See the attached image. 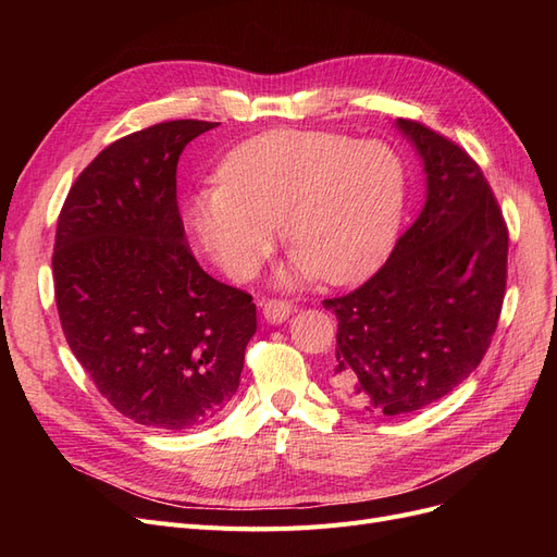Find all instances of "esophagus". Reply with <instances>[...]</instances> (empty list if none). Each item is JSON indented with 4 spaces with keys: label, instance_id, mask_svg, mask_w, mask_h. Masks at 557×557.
<instances>
[{
    "label": "esophagus",
    "instance_id": "34e87169",
    "mask_svg": "<svg viewBox=\"0 0 557 557\" xmlns=\"http://www.w3.org/2000/svg\"><path fill=\"white\" fill-rule=\"evenodd\" d=\"M295 311V305L288 299H267L264 307H262V313H264V320L267 323H283V320H288V315Z\"/></svg>",
    "mask_w": 557,
    "mask_h": 557
}]
</instances>
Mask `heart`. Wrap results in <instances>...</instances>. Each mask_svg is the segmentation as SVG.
Listing matches in <instances>:
<instances>
[{
    "label": "heart",
    "mask_w": 557,
    "mask_h": 557,
    "mask_svg": "<svg viewBox=\"0 0 557 557\" xmlns=\"http://www.w3.org/2000/svg\"><path fill=\"white\" fill-rule=\"evenodd\" d=\"M409 181L391 146L330 132H272L239 146L221 185L193 197L190 223L209 256L246 276L272 242L293 250L288 276L348 283L397 244Z\"/></svg>",
    "instance_id": "1"
}]
</instances>
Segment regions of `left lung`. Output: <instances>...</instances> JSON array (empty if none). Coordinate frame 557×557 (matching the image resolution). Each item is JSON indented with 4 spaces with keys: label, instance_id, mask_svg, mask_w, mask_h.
Returning a JSON list of instances; mask_svg holds the SVG:
<instances>
[{
    "label": "left lung",
    "instance_id": "left-lung-1",
    "mask_svg": "<svg viewBox=\"0 0 557 557\" xmlns=\"http://www.w3.org/2000/svg\"><path fill=\"white\" fill-rule=\"evenodd\" d=\"M425 170V205L358 290L325 299L334 385L364 411L425 409L483 360L507 290L509 232L481 166L458 144L399 117Z\"/></svg>",
    "mask_w": 557,
    "mask_h": 557
}]
</instances>
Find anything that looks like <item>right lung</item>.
Here are the masks:
<instances>
[{
  "mask_svg": "<svg viewBox=\"0 0 557 557\" xmlns=\"http://www.w3.org/2000/svg\"><path fill=\"white\" fill-rule=\"evenodd\" d=\"M215 125L170 121L113 141L58 218L66 344L111 407L146 428L190 430L221 413L258 330L252 297L195 260L176 205L183 148Z\"/></svg>",
  "mask_w": 557,
  "mask_h": 557,
  "instance_id": "1",
  "label": "right lung"
}]
</instances>
